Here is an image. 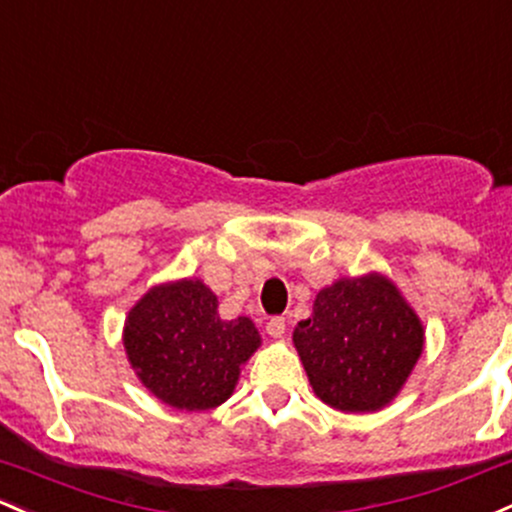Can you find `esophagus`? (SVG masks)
Returning <instances> with one entry per match:
<instances>
[{"label":"esophagus","instance_id":"34e87169","mask_svg":"<svg viewBox=\"0 0 512 512\" xmlns=\"http://www.w3.org/2000/svg\"><path fill=\"white\" fill-rule=\"evenodd\" d=\"M267 333L272 335V338H282L286 333V318L284 316H274L267 320Z\"/></svg>","mask_w":512,"mask_h":512}]
</instances>
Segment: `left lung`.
<instances>
[{
  "instance_id": "1",
  "label": "left lung",
  "mask_w": 512,
  "mask_h": 512,
  "mask_svg": "<svg viewBox=\"0 0 512 512\" xmlns=\"http://www.w3.org/2000/svg\"><path fill=\"white\" fill-rule=\"evenodd\" d=\"M294 345L320 401L367 413L406 384L423 352V325L389 279L367 274L320 291Z\"/></svg>"
}]
</instances>
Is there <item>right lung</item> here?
I'll use <instances>...</instances> for the list:
<instances>
[{
	"mask_svg": "<svg viewBox=\"0 0 512 512\" xmlns=\"http://www.w3.org/2000/svg\"><path fill=\"white\" fill-rule=\"evenodd\" d=\"M199 279L162 284L131 308L123 330L128 362L167 406L209 411L233 393L240 367L260 347L250 318L223 320Z\"/></svg>",
	"mask_w": 512,
	"mask_h": 512,
	"instance_id": "obj_1",
	"label": "right lung"
}]
</instances>
